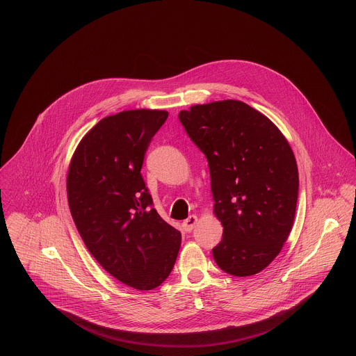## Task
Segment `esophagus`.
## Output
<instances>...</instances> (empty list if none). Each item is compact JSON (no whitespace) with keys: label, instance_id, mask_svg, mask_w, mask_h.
<instances>
[{"label":"esophagus","instance_id":"1","mask_svg":"<svg viewBox=\"0 0 356 356\" xmlns=\"http://www.w3.org/2000/svg\"><path fill=\"white\" fill-rule=\"evenodd\" d=\"M197 216L196 215H191L188 219H185L184 220V223H182V227L185 229V232H192L193 229H195V226H196V223H197Z\"/></svg>","mask_w":356,"mask_h":356}]
</instances>
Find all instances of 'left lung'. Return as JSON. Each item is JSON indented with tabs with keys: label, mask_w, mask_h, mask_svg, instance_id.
<instances>
[{
	"label": "left lung",
	"mask_w": 356,
	"mask_h": 356,
	"mask_svg": "<svg viewBox=\"0 0 356 356\" xmlns=\"http://www.w3.org/2000/svg\"><path fill=\"white\" fill-rule=\"evenodd\" d=\"M178 118L208 161L213 212L223 226L213 259L227 274L254 275L291 233L299 195L295 154L275 124L245 102L195 105Z\"/></svg>",
	"instance_id": "1"
}]
</instances>
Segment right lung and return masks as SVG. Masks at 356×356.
Listing matches in <instances>:
<instances>
[{
  "label": "right lung",
  "instance_id": "1",
  "mask_svg": "<svg viewBox=\"0 0 356 356\" xmlns=\"http://www.w3.org/2000/svg\"><path fill=\"white\" fill-rule=\"evenodd\" d=\"M165 111H123L102 119L72 156L67 195L89 252L120 282L157 288L170 275L181 233L153 208L141 175L145 153Z\"/></svg>",
  "mask_w": 356,
  "mask_h": 356
}]
</instances>
